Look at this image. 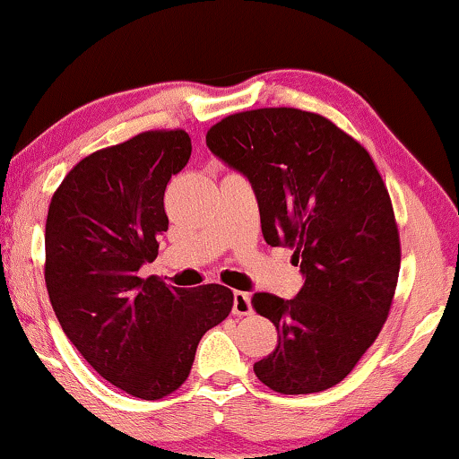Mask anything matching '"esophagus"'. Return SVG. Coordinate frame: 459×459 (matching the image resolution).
Returning a JSON list of instances; mask_svg holds the SVG:
<instances>
[{
	"instance_id": "obj_1",
	"label": "esophagus",
	"mask_w": 459,
	"mask_h": 459,
	"mask_svg": "<svg viewBox=\"0 0 459 459\" xmlns=\"http://www.w3.org/2000/svg\"><path fill=\"white\" fill-rule=\"evenodd\" d=\"M252 312V296L246 291H236L234 294V315L246 316Z\"/></svg>"
}]
</instances>
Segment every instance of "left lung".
Here are the masks:
<instances>
[{
	"label": "left lung",
	"instance_id": "left-lung-1",
	"mask_svg": "<svg viewBox=\"0 0 459 459\" xmlns=\"http://www.w3.org/2000/svg\"><path fill=\"white\" fill-rule=\"evenodd\" d=\"M207 147L248 178L264 240L294 250L307 277L291 300L252 298L279 337L256 377L283 395L333 387L381 333L400 277V231L373 157L329 117L294 108L223 117Z\"/></svg>",
	"mask_w": 459,
	"mask_h": 459
}]
</instances>
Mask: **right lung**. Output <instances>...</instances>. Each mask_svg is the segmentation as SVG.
I'll return each mask as SVG.
<instances>
[{
    "mask_svg": "<svg viewBox=\"0 0 459 459\" xmlns=\"http://www.w3.org/2000/svg\"><path fill=\"white\" fill-rule=\"evenodd\" d=\"M190 152L180 128L91 152L53 192L45 223V285L64 333L105 381L141 400L180 389L201 337L234 307L225 285L182 290L138 275L157 258L165 188Z\"/></svg>",
    "mask_w": 459,
    "mask_h": 459,
    "instance_id": "obj_1",
    "label": "right lung"
}]
</instances>
